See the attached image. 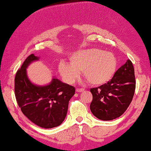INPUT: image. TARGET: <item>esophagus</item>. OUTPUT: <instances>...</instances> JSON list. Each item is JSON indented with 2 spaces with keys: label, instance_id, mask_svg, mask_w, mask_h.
<instances>
[{
  "label": "esophagus",
  "instance_id": "obj_1",
  "mask_svg": "<svg viewBox=\"0 0 151 151\" xmlns=\"http://www.w3.org/2000/svg\"><path fill=\"white\" fill-rule=\"evenodd\" d=\"M76 90L77 92H83L85 90L83 88H77Z\"/></svg>",
  "mask_w": 151,
  "mask_h": 151
}]
</instances>
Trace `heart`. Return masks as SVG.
I'll list each match as a JSON object with an SVG mask.
<instances>
[{"label":"heart","mask_w":151,"mask_h":151,"mask_svg":"<svg viewBox=\"0 0 151 151\" xmlns=\"http://www.w3.org/2000/svg\"><path fill=\"white\" fill-rule=\"evenodd\" d=\"M118 61L110 52L96 48L81 50L69 57V64L61 62L59 72L68 83H73L83 72V77L90 85L100 86L112 79L116 71Z\"/></svg>","instance_id":"b5f03b06"}]
</instances>
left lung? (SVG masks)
<instances>
[{
    "mask_svg": "<svg viewBox=\"0 0 151 151\" xmlns=\"http://www.w3.org/2000/svg\"><path fill=\"white\" fill-rule=\"evenodd\" d=\"M136 81L132 61L119 68L112 79L106 84L90 90L92 114L101 120H112L121 116L131 104L134 94Z\"/></svg>",
    "mask_w": 151,
    "mask_h": 151,
    "instance_id": "1",
    "label": "left lung"
}]
</instances>
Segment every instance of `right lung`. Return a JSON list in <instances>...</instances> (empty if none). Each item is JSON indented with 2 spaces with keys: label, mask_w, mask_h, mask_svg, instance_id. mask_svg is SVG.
<instances>
[{
  "label": "right lung",
  "mask_w": 151,
  "mask_h": 151,
  "mask_svg": "<svg viewBox=\"0 0 151 151\" xmlns=\"http://www.w3.org/2000/svg\"><path fill=\"white\" fill-rule=\"evenodd\" d=\"M38 59L31 54L24 61L14 78V94L23 114L36 125L49 129L60 125L64 120L68 101L76 90L55 78L44 86L31 83L27 68L31 62Z\"/></svg>",
  "instance_id": "right-lung-1"
}]
</instances>
